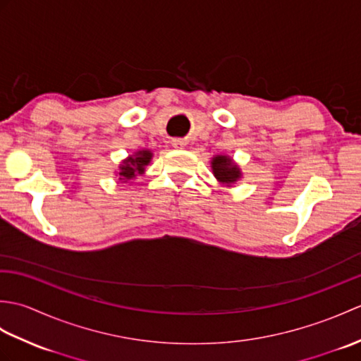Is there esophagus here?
Wrapping results in <instances>:
<instances>
[{
    "label": "esophagus",
    "instance_id": "esophagus-1",
    "mask_svg": "<svg viewBox=\"0 0 361 361\" xmlns=\"http://www.w3.org/2000/svg\"><path fill=\"white\" fill-rule=\"evenodd\" d=\"M172 145H173V147H176V149H181V147H185V141L173 140V141H172Z\"/></svg>",
    "mask_w": 361,
    "mask_h": 361
}]
</instances>
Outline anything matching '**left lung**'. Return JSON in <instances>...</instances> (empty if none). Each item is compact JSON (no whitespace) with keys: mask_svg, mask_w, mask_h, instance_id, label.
Returning a JSON list of instances; mask_svg holds the SVG:
<instances>
[{"mask_svg":"<svg viewBox=\"0 0 361 361\" xmlns=\"http://www.w3.org/2000/svg\"><path fill=\"white\" fill-rule=\"evenodd\" d=\"M212 172L220 183H234L237 178H240V171L237 166L233 164V161L228 157H216L212 159Z\"/></svg>","mask_w":361,"mask_h":361,"instance_id":"8db88e82","label":"left lung"}]
</instances>
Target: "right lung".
Segmentation results:
<instances>
[{
  "mask_svg": "<svg viewBox=\"0 0 361 361\" xmlns=\"http://www.w3.org/2000/svg\"><path fill=\"white\" fill-rule=\"evenodd\" d=\"M152 159V153L149 150H140L136 152L133 157H128L124 164H121V172H119V176L124 183L130 181L132 178H135V176L144 173V167L147 166L150 163Z\"/></svg>",
  "mask_w": 361,
  "mask_h": 361,
  "instance_id": "add662e5",
  "label": "right lung"
}]
</instances>
